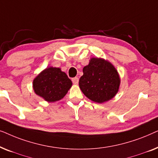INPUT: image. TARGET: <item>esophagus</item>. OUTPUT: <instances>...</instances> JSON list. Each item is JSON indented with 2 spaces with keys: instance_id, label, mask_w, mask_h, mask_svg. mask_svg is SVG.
<instances>
[{
  "instance_id": "obj_1",
  "label": "esophagus",
  "mask_w": 158,
  "mask_h": 158,
  "mask_svg": "<svg viewBox=\"0 0 158 158\" xmlns=\"http://www.w3.org/2000/svg\"><path fill=\"white\" fill-rule=\"evenodd\" d=\"M72 81H73V83L75 84V85H77V84H78L79 78H78V77H73V78H72Z\"/></svg>"
}]
</instances>
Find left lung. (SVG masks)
I'll return each instance as SVG.
<instances>
[{"instance_id": "obj_1", "label": "left lung", "mask_w": 158, "mask_h": 158, "mask_svg": "<svg viewBox=\"0 0 158 158\" xmlns=\"http://www.w3.org/2000/svg\"><path fill=\"white\" fill-rule=\"evenodd\" d=\"M79 86L85 96L94 102L103 103L113 98L118 91L120 77L111 62L93 57L83 69Z\"/></svg>"}]
</instances>
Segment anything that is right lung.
<instances>
[{
    "label": "right lung",
    "instance_id": "1",
    "mask_svg": "<svg viewBox=\"0 0 158 158\" xmlns=\"http://www.w3.org/2000/svg\"><path fill=\"white\" fill-rule=\"evenodd\" d=\"M73 83L65 73L49 67L41 72L33 81L34 92L48 102H55L67 94Z\"/></svg>",
    "mask_w": 158,
    "mask_h": 158
}]
</instances>
